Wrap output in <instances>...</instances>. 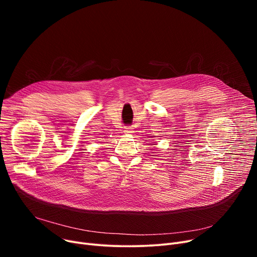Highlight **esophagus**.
<instances>
[{
    "instance_id": "esophagus-1",
    "label": "esophagus",
    "mask_w": 257,
    "mask_h": 257,
    "mask_svg": "<svg viewBox=\"0 0 257 257\" xmlns=\"http://www.w3.org/2000/svg\"><path fill=\"white\" fill-rule=\"evenodd\" d=\"M124 132L127 133V134H130V133L133 132V128H132L131 126H126V127L124 128Z\"/></svg>"
}]
</instances>
